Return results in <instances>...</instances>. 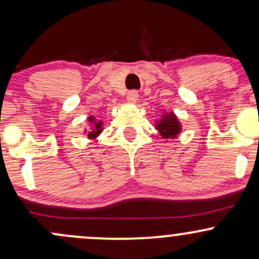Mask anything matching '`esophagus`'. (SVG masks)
<instances>
[{
	"label": "esophagus",
	"mask_w": 259,
	"mask_h": 259,
	"mask_svg": "<svg viewBox=\"0 0 259 259\" xmlns=\"http://www.w3.org/2000/svg\"><path fill=\"white\" fill-rule=\"evenodd\" d=\"M139 100V94L138 91H130L126 96V101L129 103H136Z\"/></svg>",
	"instance_id": "1"
}]
</instances>
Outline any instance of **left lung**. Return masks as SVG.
Here are the masks:
<instances>
[{"instance_id": "left-lung-1", "label": "left lung", "mask_w": 259, "mask_h": 259, "mask_svg": "<svg viewBox=\"0 0 259 259\" xmlns=\"http://www.w3.org/2000/svg\"><path fill=\"white\" fill-rule=\"evenodd\" d=\"M154 127L158 130L159 135L165 140L178 138V135L183 130V125H181L180 120L178 119L177 114L173 111L163 112L159 119L156 120Z\"/></svg>"}]
</instances>
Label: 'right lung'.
<instances>
[{"instance_id": "add662e5", "label": "right lung", "mask_w": 259, "mask_h": 259, "mask_svg": "<svg viewBox=\"0 0 259 259\" xmlns=\"http://www.w3.org/2000/svg\"><path fill=\"white\" fill-rule=\"evenodd\" d=\"M88 121L89 125H90V129H85L84 134H86L88 139L90 140H95L97 136H100V134L103 132V121L102 120H97L94 115H90L88 117Z\"/></svg>"}]
</instances>
